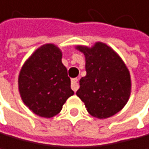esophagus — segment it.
<instances>
[{"instance_id": "obj_1", "label": "esophagus", "mask_w": 149, "mask_h": 149, "mask_svg": "<svg viewBox=\"0 0 149 149\" xmlns=\"http://www.w3.org/2000/svg\"><path fill=\"white\" fill-rule=\"evenodd\" d=\"M71 88L74 92H76L78 90V88H79V84H78V79L75 78V79H72L71 80Z\"/></svg>"}]
</instances>
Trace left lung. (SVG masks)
Returning a JSON list of instances; mask_svg holds the SVG:
<instances>
[{"instance_id": "8db88e82", "label": "left lung", "mask_w": 149, "mask_h": 149, "mask_svg": "<svg viewBox=\"0 0 149 149\" xmlns=\"http://www.w3.org/2000/svg\"><path fill=\"white\" fill-rule=\"evenodd\" d=\"M86 57V75L76 92L90 115L105 119L115 115L127 103L130 75L121 58L103 42L93 47L77 46Z\"/></svg>"}]
</instances>
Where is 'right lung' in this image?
<instances>
[{
  "label": "right lung",
  "mask_w": 149,
  "mask_h": 149,
  "mask_svg": "<svg viewBox=\"0 0 149 149\" xmlns=\"http://www.w3.org/2000/svg\"><path fill=\"white\" fill-rule=\"evenodd\" d=\"M19 90L24 104L35 114L45 118L58 114L74 94L61 50L49 44L36 50L20 72Z\"/></svg>",
  "instance_id": "obj_1"
}]
</instances>
